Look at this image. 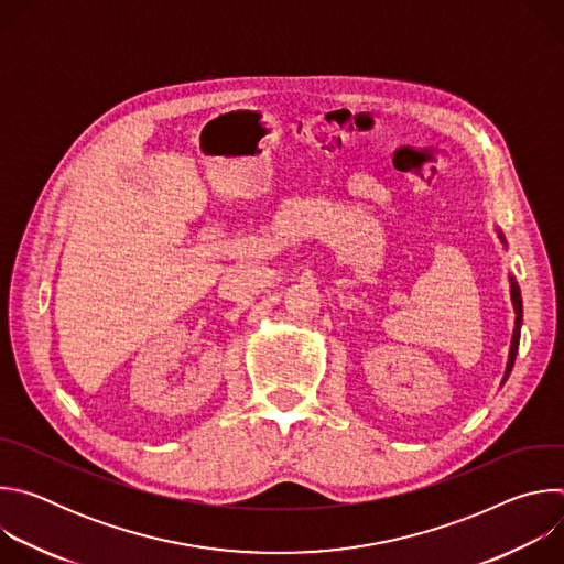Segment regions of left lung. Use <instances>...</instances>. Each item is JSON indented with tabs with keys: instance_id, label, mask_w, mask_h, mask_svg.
Masks as SVG:
<instances>
[{
	"instance_id": "8db88e82",
	"label": "left lung",
	"mask_w": 564,
	"mask_h": 564,
	"mask_svg": "<svg viewBox=\"0 0 564 564\" xmlns=\"http://www.w3.org/2000/svg\"><path fill=\"white\" fill-rule=\"evenodd\" d=\"M498 238L502 240V246H507V240L502 236V231L498 229ZM509 283H511V303H513V312H516V328H513V337H511V348H509V361H507V370H505V379L502 383L509 379L511 370H513V361L518 355V346H520V328H522V296H520V285L513 279V274H509Z\"/></svg>"
}]
</instances>
